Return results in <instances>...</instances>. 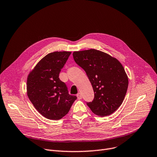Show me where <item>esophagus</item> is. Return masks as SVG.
Returning a JSON list of instances; mask_svg holds the SVG:
<instances>
[{
	"label": "esophagus",
	"mask_w": 157,
	"mask_h": 157,
	"mask_svg": "<svg viewBox=\"0 0 157 157\" xmlns=\"http://www.w3.org/2000/svg\"><path fill=\"white\" fill-rule=\"evenodd\" d=\"M77 98H78V100H81V99H82V95H81V94H80V93H78L77 94Z\"/></svg>",
	"instance_id": "1"
}]
</instances>
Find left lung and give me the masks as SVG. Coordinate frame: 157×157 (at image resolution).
Here are the masks:
<instances>
[{
	"instance_id": "obj_1",
	"label": "left lung",
	"mask_w": 157,
	"mask_h": 157,
	"mask_svg": "<svg viewBox=\"0 0 157 157\" xmlns=\"http://www.w3.org/2000/svg\"><path fill=\"white\" fill-rule=\"evenodd\" d=\"M74 61L86 73L94 93L86 102L94 114L110 115L120 107L127 91L128 77L116 59L95 49L74 52Z\"/></svg>"
}]
</instances>
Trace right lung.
I'll list each match as a JSON object with an SVG mask.
<instances>
[{"label": "right lung", "mask_w": 157, "mask_h": 157, "mask_svg": "<svg viewBox=\"0 0 157 157\" xmlns=\"http://www.w3.org/2000/svg\"><path fill=\"white\" fill-rule=\"evenodd\" d=\"M71 54L70 52H54L44 56L29 73L27 81L29 98L44 117L61 119L77 98L68 93L59 73Z\"/></svg>", "instance_id": "add662e5"}]
</instances>
